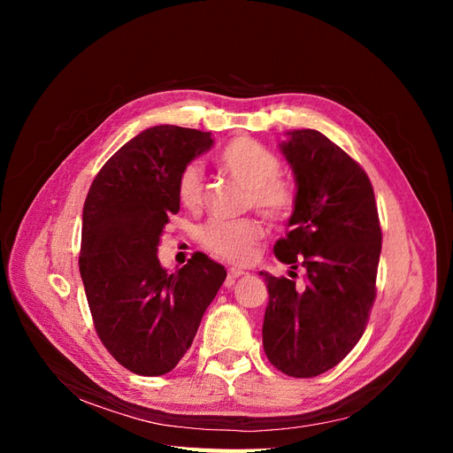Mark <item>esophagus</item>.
Returning a JSON list of instances; mask_svg holds the SVG:
<instances>
[{
    "label": "esophagus",
    "instance_id": "esophagus-1",
    "mask_svg": "<svg viewBox=\"0 0 453 453\" xmlns=\"http://www.w3.org/2000/svg\"><path fill=\"white\" fill-rule=\"evenodd\" d=\"M242 276H245L243 270H240V268H230L228 273H226V285H232V283H234V281H236L238 278H242Z\"/></svg>",
    "mask_w": 453,
    "mask_h": 453
}]
</instances>
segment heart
Wrapping results in <instances>:
<instances>
[{
    "instance_id": "b5f03b06",
    "label": "heart",
    "mask_w": 453,
    "mask_h": 453,
    "mask_svg": "<svg viewBox=\"0 0 453 453\" xmlns=\"http://www.w3.org/2000/svg\"><path fill=\"white\" fill-rule=\"evenodd\" d=\"M219 164L230 177L248 187V205H253L268 221L285 223L293 215L296 187L280 175L281 160L270 149L251 138H236L219 153ZM177 195L187 208H198L203 202L205 180L198 162H190L181 170ZM263 236L265 226L255 217L236 221L211 219L200 230V242L205 250L236 265L248 263Z\"/></svg>"
}]
</instances>
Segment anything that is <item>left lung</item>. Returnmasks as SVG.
Instances as JSON below:
<instances>
[{"label":"left lung","mask_w":453,"mask_h":453,"mask_svg":"<svg viewBox=\"0 0 453 453\" xmlns=\"http://www.w3.org/2000/svg\"><path fill=\"white\" fill-rule=\"evenodd\" d=\"M281 153L296 175V208L273 255L293 270L303 266L306 285L260 272L270 295L263 346L283 374L313 378L336 366L365 333L381 228L366 172L326 135L293 130Z\"/></svg>","instance_id":"1"}]
</instances>
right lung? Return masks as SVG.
Listing matches in <instances>:
<instances>
[{"label": "right lung", "mask_w": 453, "mask_h": 453, "mask_svg": "<svg viewBox=\"0 0 453 453\" xmlns=\"http://www.w3.org/2000/svg\"><path fill=\"white\" fill-rule=\"evenodd\" d=\"M211 145V132L147 128L104 164L88 188L81 278L102 344L134 374L162 376L181 361L226 278L200 251L173 273L157 257L164 225L180 211V173Z\"/></svg>", "instance_id": "obj_1"}]
</instances>
